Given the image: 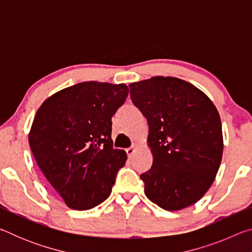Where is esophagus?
<instances>
[{"label":"esophagus","mask_w":252,"mask_h":252,"mask_svg":"<svg viewBox=\"0 0 252 252\" xmlns=\"http://www.w3.org/2000/svg\"><path fill=\"white\" fill-rule=\"evenodd\" d=\"M136 148H138V146H136V144H133V146H132V147L126 149V153H127V156H129V158H131L132 156H133V153H134Z\"/></svg>","instance_id":"obj_1"}]
</instances>
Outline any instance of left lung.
Instances as JSON below:
<instances>
[{"mask_svg": "<svg viewBox=\"0 0 252 252\" xmlns=\"http://www.w3.org/2000/svg\"><path fill=\"white\" fill-rule=\"evenodd\" d=\"M133 104L146 117L153 163L140 178L144 193L168 211L201 199L215 181L223 151L219 112L187 81L153 76L131 83Z\"/></svg>", "mask_w": 252, "mask_h": 252, "instance_id": "8db88e82", "label": "left lung"}]
</instances>
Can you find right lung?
Instances as JSON below:
<instances>
[{"mask_svg": "<svg viewBox=\"0 0 252 252\" xmlns=\"http://www.w3.org/2000/svg\"><path fill=\"white\" fill-rule=\"evenodd\" d=\"M126 84L88 81L48 97L37 110L29 143L37 165L65 204L89 210L112 191L126 153L113 149L112 117Z\"/></svg>", "mask_w": 252, "mask_h": 252, "instance_id": "right-lung-1", "label": "right lung"}]
</instances>
